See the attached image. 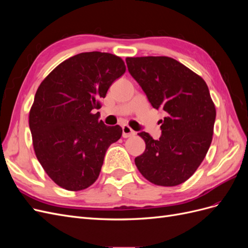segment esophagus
Listing matches in <instances>:
<instances>
[{"label":"esophagus","instance_id":"34e87169","mask_svg":"<svg viewBox=\"0 0 248 248\" xmlns=\"http://www.w3.org/2000/svg\"><path fill=\"white\" fill-rule=\"evenodd\" d=\"M134 134H136V131L132 130L129 126L127 125H123L122 126V137L123 138H130V137H133Z\"/></svg>","mask_w":248,"mask_h":248}]
</instances>
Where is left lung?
Instances as JSON below:
<instances>
[{"instance_id":"obj_1","label":"left lung","mask_w":248,"mask_h":248,"mask_svg":"<svg viewBox=\"0 0 248 248\" xmlns=\"http://www.w3.org/2000/svg\"><path fill=\"white\" fill-rule=\"evenodd\" d=\"M131 77L151 106L167 112L159 140L141 131L145 152L134 162L148 181L176 186L189 179L211 145L216 110L200 76L169 57L127 58Z\"/></svg>"}]
</instances>
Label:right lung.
Listing matches in <instances>:
<instances>
[{
  "label": "right lung",
  "mask_w": 248,
  "mask_h": 248,
  "mask_svg": "<svg viewBox=\"0 0 248 248\" xmlns=\"http://www.w3.org/2000/svg\"><path fill=\"white\" fill-rule=\"evenodd\" d=\"M126 70L121 58L108 52H81L62 62L41 82L30 110L34 151L57 185L78 191L98 178L108 147L122 136L107 126L100 99Z\"/></svg>",
  "instance_id": "right-lung-1"
}]
</instances>
